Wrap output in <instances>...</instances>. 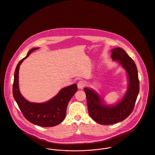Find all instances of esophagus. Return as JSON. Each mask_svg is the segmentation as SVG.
Segmentation results:
<instances>
[{"label":"esophagus","instance_id":"1","mask_svg":"<svg viewBox=\"0 0 155 155\" xmlns=\"http://www.w3.org/2000/svg\"><path fill=\"white\" fill-rule=\"evenodd\" d=\"M85 85H86V82L83 80L79 81V82L78 83V87L79 89H83Z\"/></svg>","mask_w":155,"mask_h":155}]
</instances>
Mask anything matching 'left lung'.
<instances>
[{"label":"left lung","mask_w":155,"mask_h":155,"mask_svg":"<svg viewBox=\"0 0 155 155\" xmlns=\"http://www.w3.org/2000/svg\"><path fill=\"white\" fill-rule=\"evenodd\" d=\"M111 57L114 61H119L128 75L129 88L122 101L112 107L106 106L93 91L84 89L90 116L96 122L103 125L116 124L126 119L134 110L139 92L138 73L134 60L120 48L112 50Z\"/></svg>","instance_id":"8db88e82"}]
</instances>
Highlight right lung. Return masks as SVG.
<instances>
[{
  "label": "right lung",
  "mask_w": 155,
  "mask_h": 155,
  "mask_svg": "<svg viewBox=\"0 0 155 155\" xmlns=\"http://www.w3.org/2000/svg\"><path fill=\"white\" fill-rule=\"evenodd\" d=\"M38 48L31 49L27 56L18 63L14 75L13 95L24 117L31 124L41 127H52L61 124L64 120L66 108L71 99L78 90L76 84L66 87L49 101L42 103L29 102L21 95L19 90L18 74L21 63L31 52Z\"/></svg>",
  "instance_id": "right-lung-1"
}]
</instances>
